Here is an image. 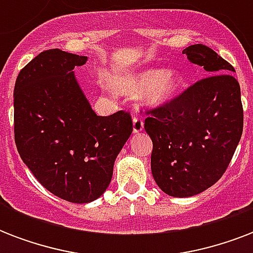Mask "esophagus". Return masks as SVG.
<instances>
[{
	"instance_id": "34e87169",
	"label": "esophagus",
	"mask_w": 253,
	"mask_h": 253,
	"mask_svg": "<svg viewBox=\"0 0 253 253\" xmlns=\"http://www.w3.org/2000/svg\"><path fill=\"white\" fill-rule=\"evenodd\" d=\"M143 128H144L143 118L142 117H139V115H135L134 119H132V130H134L135 134H138V132H142Z\"/></svg>"
}]
</instances>
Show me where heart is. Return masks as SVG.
Wrapping results in <instances>:
<instances>
[{
	"mask_svg": "<svg viewBox=\"0 0 253 253\" xmlns=\"http://www.w3.org/2000/svg\"><path fill=\"white\" fill-rule=\"evenodd\" d=\"M184 87V77L178 71L146 69L134 73L114 84V89L121 94L136 95L143 93V101L147 106L159 107L176 98Z\"/></svg>",
	"mask_w": 253,
	"mask_h": 253,
	"instance_id": "obj_1",
	"label": "heart"
}]
</instances>
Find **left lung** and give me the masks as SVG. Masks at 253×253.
Segmentation results:
<instances>
[{
  "instance_id": "obj_1",
  "label": "left lung",
  "mask_w": 253,
  "mask_h": 253,
  "mask_svg": "<svg viewBox=\"0 0 253 253\" xmlns=\"http://www.w3.org/2000/svg\"><path fill=\"white\" fill-rule=\"evenodd\" d=\"M182 53L210 76L147 111L144 121L154 144L152 176L163 192L178 198L200 194L223 176L243 132L234 67L208 45H189Z\"/></svg>"
}]
</instances>
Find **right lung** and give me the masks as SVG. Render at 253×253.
<instances>
[{
	"label": "right lung",
	"instance_id": "1",
	"mask_svg": "<svg viewBox=\"0 0 253 253\" xmlns=\"http://www.w3.org/2000/svg\"><path fill=\"white\" fill-rule=\"evenodd\" d=\"M86 56L47 49L22 69L14 86V139L27 168L48 192L73 204L101 197L132 132L130 113L99 117L73 69Z\"/></svg>",
	"mask_w": 253,
	"mask_h": 253
}]
</instances>
